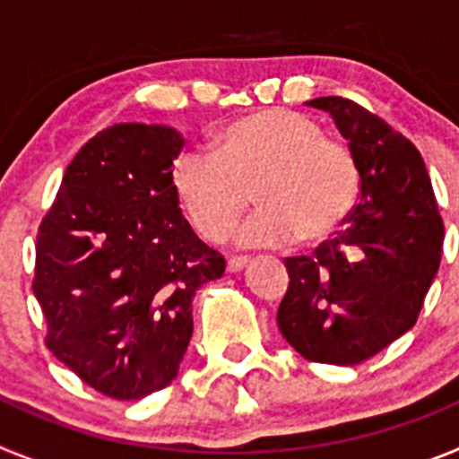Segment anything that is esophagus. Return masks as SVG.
<instances>
[{
	"label": "esophagus",
	"mask_w": 459,
	"mask_h": 459,
	"mask_svg": "<svg viewBox=\"0 0 459 459\" xmlns=\"http://www.w3.org/2000/svg\"><path fill=\"white\" fill-rule=\"evenodd\" d=\"M246 264H248V257H230L227 259V271L230 273H238L241 269H246Z\"/></svg>",
	"instance_id": "34e87169"
}]
</instances>
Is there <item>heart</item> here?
Here are the masks:
<instances>
[{"instance_id": "heart-1", "label": "heart", "mask_w": 459, "mask_h": 459, "mask_svg": "<svg viewBox=\"0 0 459 459\" xmlns=\"http://www.w3.org/2000/svg\"><path fill=\"white\" fill-rule=\"evenodd\" d=\"M172 188L193 230L206 241L232 232L250 200L259 209L237 232L238 246H282L296 237L324 241L350 218L359 197V165L344 142L326 137L310 117L259 109L227 124L211 152H184Z\"/></svg>"}]
</instances>
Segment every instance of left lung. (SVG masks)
<instances>
[{
  "mask_svg": "<svg viewBox=\"0 0 459 459\" xmlns=\"http://www.w3.org/2000/svg\"><path fill=\"white\" fill-rule=\"evenodd\" d=\"M306 105L328 112L359 165V204L312 255L287 257L278 307L282 338L303 359L359 366L416 324L441 262L444 221L419 149L354 100Z\"/></svg>",
  "mask_w": 459,
  "mask_h": 459,
  "instance_id": "obj_1",
  "label": "left lung"
}]
</instances>
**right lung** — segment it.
<instances>
[{
	"label": "right lung",
	"instance_id": "right-lung-1",
	"mask_svg": "<svg viewBox=\"0 0 459 459\" xmlns=\"http://www.w3.org/2000/svg\"><path fill=\"white\" fill-rule=\"evenodd\" d=\"M181 147L169 126L100 131L66 168L36 237L48 350L115 400L172 384L193 335L195 291L225 273L174 195Z\"/></svg>",
	"mask_w": 459,
	"mask_h": 459
}]
</instances>
